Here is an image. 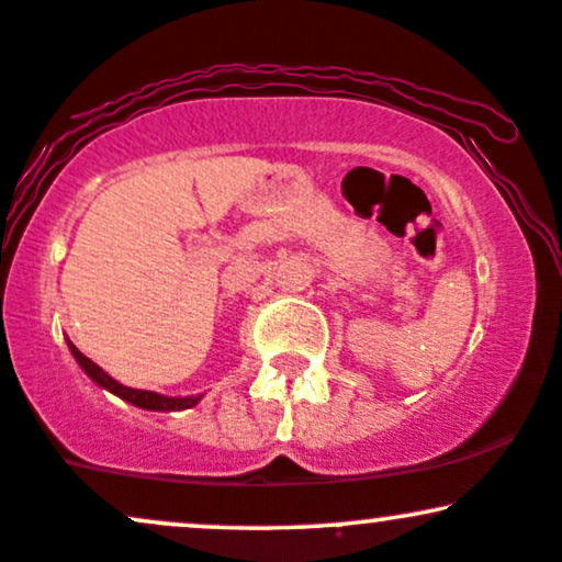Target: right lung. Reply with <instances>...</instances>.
I'll use <instances>...</instances> for the list:
<instances>
[{
    "label": "right lung",
    "instance_id": "add662e5",
    "mask_svg": "<svg viewBox=\"0 0 562 562\" xmlns=\"http://www.w3.org/2000/svg\"><path fill=\"white\" fill-rule=\"evenodd\" d=\"M70 346V353L76 357V362L83 367V372H87L89 378L94 380L97 385H102V389H108L115 396H121L124 402L134 404V406H142V409H156V412H171V409H190V406H195L200 402V396H187V398H171V396H160V393H153V391H137V389H126V385L115 383V380L108 375L105 370H100L92 359L83 357V353L76 348L74 344L68 340Z\"/></svg>",
    "mask_w": 562,
    "mask_h": 562
}]
</instances>
